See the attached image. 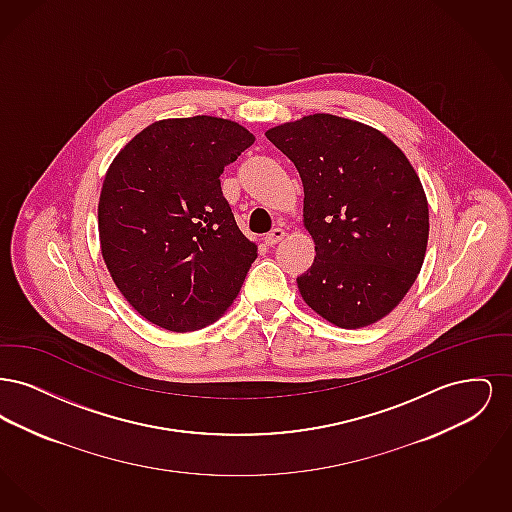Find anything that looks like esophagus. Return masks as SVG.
<instances>
[{
  "mask_svg": "<svg viewBox=\"0 0 512 512\" xmlns=\"http://www.w3.org/2000/svg\"><path fill=\"white\" fill-rule=\"evenodd\" d=\"M284 238H286L284 228H272V230L268 232L265 242H267L268 245H276L278 242H282Z\"/></svg>",
  "mask_w": 512,
  "mask_h": 512,
  "instance_id": "esophagus-1",
  "label": "esophagus"
}]
</instances>
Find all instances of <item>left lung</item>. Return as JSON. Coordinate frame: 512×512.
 Returning <instances> with one entry per match:
<instances>
[{"label":"left lung","mask_w":512,"mask_h":512,"mask_svg":"<svg viewBox=\"0 0 512 512\" xmlns=\"http://www.w3.org/2000/svg\"><path fill=\"white\" fill-rule=\"evenodd\" d=\"M299 172L315 263L297 278L303 301L355 330L388 317L422 268L430 215L422 182L390 138L359 121L315 113L268 128Z\"/></svg>","instance_id":"1"}]
</instances>
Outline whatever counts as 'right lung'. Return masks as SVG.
I'll return each instance as SVG.
<instances>
[{"label":"right lung","mask_w":512,"mask_h":512,"mask_svg":"<svg viewBox=\"0 0 512 512\" xmlns=\"http://www.w3.org/2000/svg\"><path fill=\"white\" fill-rule=\"evenodd\" d=\"M255 142L238 122L197 115L153 122L109 165L99 247L124 299L151 324L194 332L219 320L257 259L220 190Z\"/></svg>","instance_id":"right-lung-1"}]
</instances>
